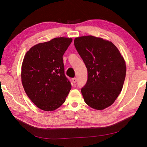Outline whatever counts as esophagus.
<instances>
[{"label":"esophagus","instance_id":"1","mask_svg":"<svg viewBox=\"0 0 147 147\" xmlns=\"http://www.w3.org/2000/svg\"><path fill=\"white\" fill-rule=\"evenodd\" d=\"M77 79L76 78H74L73 79H72V82H73V83H75L77 82Z\"/></svg>","mask_w":147,"mask_h":147}]
</instances>
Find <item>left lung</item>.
<instances>
[{
    "label": "left lung",
    "instance_id": "obj_1",
    "mask_svg": "<svg viewBox=\"0 0 147 147\" xmlns=\"http://www.w3.org/2000/svg\"><path fill=\"white\" fill-rule=\"evenodd\" d=\"M74 45L88 70L81 90L84 100L96 110L108 107L123 88L126 72L123 56L113 43L91 35L75 38Z\"/></svg>",
    "mask_w": 147,
    "mask_h": 147
}]
</instances>
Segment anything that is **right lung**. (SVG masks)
Here are the masks:
<instances>
[{"label": "right lung", "mask_w": 147, "mask_h": 147, "mask_svg": "<svg viewBox=\"0 0 147 147\" xmlns=\"http://www.w3.org/2000/svg\"><path fill=\"white\" fill-rule=\"evenodd\" d=\"M72 39L58 37L38 43L26 53L21 80L29 98L37 107L53 111L64 104L71 90L64 74L63 56Z\"/></svg>", "instance_id": "add662e5"}]
</instances>
